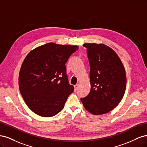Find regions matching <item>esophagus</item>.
<instances>
[{
	"instance_id": "obj_1",
	"label": "esophagus",
	"mask_w": 147,
	"mask_h": 147,
	"mask_svg": "<svg viewBox=\"0 0 147 147\" xmlns=\"http://www.w3.org/2000/svg\"><path fill=\"white\" fill-rule=\"evenodd\" d=\"M78 88V84H75V85H74V90H75V91H76L77 90Z\"/></svg>"
}]
</instances>
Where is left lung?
I'll return each mask as SVG.
<instances>
[{
    "label": "left lung",
    "instance_id": "8db88e82",
    "mask_svg": "<svg viewBox=\"0 0 147 147\" xmlns=\"http://www.w3.org/2000/svg\"><path fill=\"white\" fill-rule=\"evenodd\" d=\"M90 65L91 90L81 98L89 112L98 115L109 112L123 99L126 76L121 59L112 48L104 44L84 43Z\"/></svg>",
    "mask_w": 147,
    "mask_h": 147
}]
</instances>
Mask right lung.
<instances>
[{
    "mask_svg": "<svg viewBox=\"0 0 147 147\" xmlns=\"http://www.w3.org/2000/svg\"><path fill=\"white\" fill-rule=\"evenodd\" d=\"M78 49L77 46L48 43L34 49L25 57L20 72L19 88L33 112L51 117L63 109L74 90L69 83L65 63Z\"/></svg>",
    "mask_w": 147,
    "mask_h": 147,
    "instance_id": "add662e5",
    "label": "right lung"
}]
</instances>
